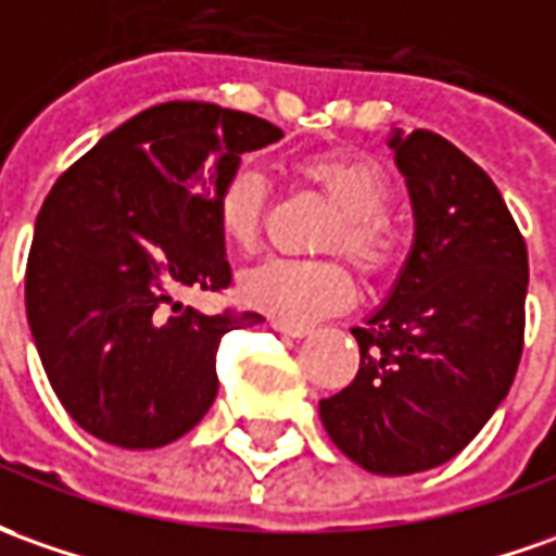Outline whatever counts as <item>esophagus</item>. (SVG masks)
Returning <instances> with one entry per match:
<instances>
[{
  "instance_id": "esophagus-1",
  "label": "esophagus",
  "mask_w": 556,
  "mask_h": 556,
  "mask_svg": "<svg viewBox=\"0 0 556 556\" xmlns=\"http://www.w3.org/2000/svg\"><path fill=\"white\" fill-rule=\"evenodd\" d=\"M274 328L279 334H289V338H307L313 328L309 326H292V323H282V319H274Z\"/></svg>"
}]
</instances>
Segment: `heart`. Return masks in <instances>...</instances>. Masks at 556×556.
I'll use <instances>...</instances> for the list:
<instances>
[{
	"label": "heart",
	"instance_id": "heart-1",
	"mask_svg": "<svg viewBox=\"0 0 556 556\" xmlns=\"http://www.w3.org/2000/svg\"><path fill=\"white\" fill-rule=\"evenodd\" d=\"M298 179L323 191L334 215L323 233V249L346 252L362 270H383L395 252V225L387 215L389 182L371 161L350 154H316L298 164ZM267 203V179L262 169L240 164L222 179L215 191V225L222 240L237 252L258 247ZM243 301L292 326H307L341 313L353 294L356 279L338 258L298 262L270 258L240 279Z\"/></svg>",
	"mask_w": 556,
	"mask_h": 556
}]
</instances>
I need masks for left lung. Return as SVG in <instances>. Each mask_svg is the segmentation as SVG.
<instances>
[{"mask_svg": "<svg viewBox=\"0 0 556 556\" xmlns=\"http://www.w3.org/2000/svg\"><path fill=\"white\" fill-rule=\"evenodd\" d=\"M414 249L383 307L353 328L358 374L319 402L356 466L417 475L453 459L508 395L523 353L527 243L500 188L432 130L389 139Z\"/></svg>", "mask_w": 556, "mask_h": 556, "instance_id": "1", "label": "left lung"}]
</instances>
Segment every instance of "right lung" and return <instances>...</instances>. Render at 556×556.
I'll return each mask as SVG.
<instances>
[{
    "instance_id": "add662e5",
    "label": "right lung",
    "mask_w": 556,
    "mask_h": 556,
    "mask_svg": "<svg viewBox=\"0 0 556 556\" xmlns=\"http://www.w3.org/2000/svg\"><path fill=\"white\" fill-rule=\"evenodd\" d=\"M277 139L270 121L173 100L124 121L54 182L26 262V319L85 432L151 451L213 407L218 343L264 319L206 316L176 294L230 286L215 191L240 154Z\"/></svg>"
}]
</instances>
